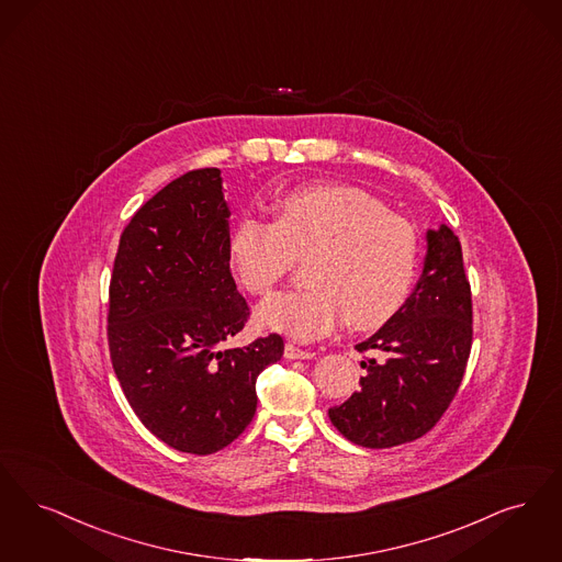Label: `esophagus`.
I'll list each match as a JSON object with an SVG mask.
<instances>
[{
	"label": "esophagus",
	"instance_id": "1",
	"mask_svg": "<svg viewBox=\"0 0 562 562\" xmlns=\"http://www.w3.org/2000/svg\"><path fill=\"white\" fill-rule=\"evenodd\" d=\"M313 357H315L313 350H306L295 342L285 344V359H313Z\"/></svg>",
	"mask_w": 562,
	"mask_h": 562
}]
</instances>
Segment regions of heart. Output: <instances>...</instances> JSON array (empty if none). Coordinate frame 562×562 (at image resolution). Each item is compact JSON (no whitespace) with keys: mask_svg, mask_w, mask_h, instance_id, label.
Instances as JSON below:
<instances>
[{"mask_svg":"<svg viewBox=\"0 0 562 562\" xmlns=\"http://www.w3.org/2000/svg\"><path fill=\"white\" fill-rule=\"evenodd\" d=\"M231 260L251 295H269L306 262L311 288L274 295L265 327L313 340L344 318L357 331L386 325L409 300L419 239L409 220L357 187L313 184L281 199L277 220L247 216L231 239Z\"/></svg>","mask_w":562,"mask_h":562,"instance_id":"b5f03b06","label":"heart"}]
</instances>
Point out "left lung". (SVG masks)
<instances>
[{"instance_id": "left-lung-1", "label": "left lung", "mask_w": 562, "mask_h": 562, "mask_svg": "<svg viewBox=\"0 0 562 562\" xmlns=\"http://www.w3.org/2000/svg\"><path fill=\"white\" fill-rule=\"evenodd\" d=\"M472 348V292L462 245L445 224L428 231V254L407 304L357 350L369 355L361 391L329 409L344 437L384 449L437 426L464 378Z\"/></svg>"}]
</instances>
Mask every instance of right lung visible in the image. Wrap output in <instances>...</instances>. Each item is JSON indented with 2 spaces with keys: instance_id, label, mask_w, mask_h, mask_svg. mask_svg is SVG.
<instances>
[{
  "instance_id": "obj_1",
  "label": "right lung",
  "mask_w": 562,
  "mask_h": 562,
  "mask_svg": "<svg viewBox=\"0 0 562 562\" xmlns=\"http://www.w3.org/2000/svg\"><path fill=\"white\" fill-rule=\"evenodd\" d=\"M218 168L171 180L132 216L109 283L106 340L123 394L157 439L210 456L256 414V380L283 355L270 334L244 348L249 306L231 272Z\"/></svg>"
}]
</instances>
